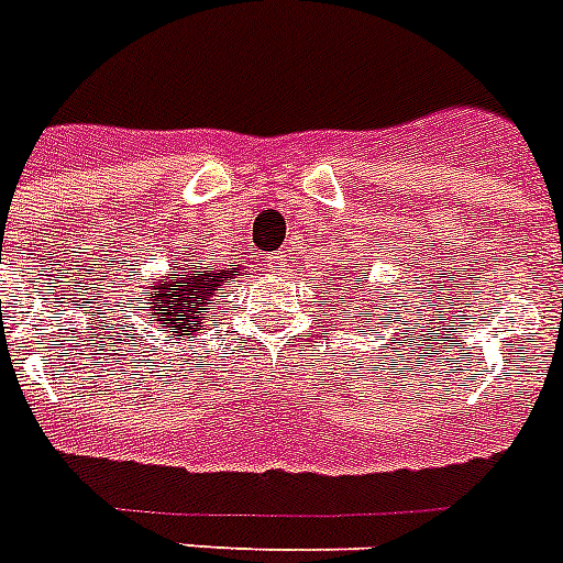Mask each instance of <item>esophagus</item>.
I'll return each mask as SVG.
<instances>
[{"label":"esophagus","instance_id":"34e87169","mask_svg":"<svg viewBox=\"0 0 563 563\" xmlns=\"http://www.w3.org/2000/svg\"><path fill=\"white\" fill-rule=\"evenodd\" d=\"M271 267L276 273H282V271H287V267H290V253L287 251H278L276 256H271Z\"/></svg>","mask_w":563,"mask_h":563}]
</instances>
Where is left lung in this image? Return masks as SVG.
I'll return each mask as SVG.
<instances>
[{
  "mask_svg": "<svg viewBox=\"0 0 563 563\" xmlns=\"http://www.w3.org/2000/svg\"><path fill=\"white\" fill-rule=\"evenodd\" d=\"M332 290H335V287H332ZM352 290H355V287H352ZM380 301H383V296H380ZM369 307H372V310H363V312H361V316H377V318H380V321H383V312H375V310H377V307H375V305H372V301H369Z\"/></svg>",
  "mask_w": 563,
  "mask_h": 563,
  "instance_id": "obj_1",
  "label": "left lung"
}]
</instances>
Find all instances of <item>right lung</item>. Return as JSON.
<instances>
[{
    "label": "right lung",
    "instance_id": "add662e5",
    "mask_svg": "<svg viewBox=\"0 0 563 563\" xmlns=\"http://www.w3.org/2000/svg\"><path fill=\"white\" fill-rule=\"evenodd\" d=\"M239 276V267L211 265L202 262L200 256H180L177 265L168 267L166 276H161L148 287L146 310H152L154 324H161V332H168V338H188L208 324L213 296L225 282H233Z\"/></svg>",
    "mask_w": 563,
    "mask_h": 563
}]
</instances>
